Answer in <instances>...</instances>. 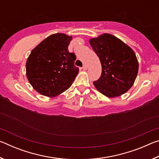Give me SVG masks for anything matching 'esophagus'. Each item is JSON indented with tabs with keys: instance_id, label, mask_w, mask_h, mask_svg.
I'll return each instance as SVG.
<instances>
[{
	"instance_id": "esophagus-1",
	"label": "esophagus",
	"mask_w": 159,
	"mask_h": 159,
	"mask_svg": "<svg viewBox=\"0 0 159 159\" xmlns=\"http://www.w3.org/2000/svg\"><path fill=\"white\" fill-rule=\"evenodd\" d=\"M83 69L84 70V71H85V70H87V69H88V67H87V66H86V65H83Z\"/></svg>"
}]
</instances>
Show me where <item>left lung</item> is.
Listing matches in <instances>:
<instances>
[{
	"label": "left lung",
	"instance_id": "8db88e82",
	"mask_svg": "<svg viewBox=\"0 0 159 159\" xmlns=\"http://www.w3.org/2000/svg\"><path fill=\"white\" fill-rule=\"evenodd\" d=\"M89 42L102 65L101 76L93 82L96 89L111 98L128 92L134 84L139 69L133 49L109 34L93 38Z\"/></svg>",
	"mask_w": 159,
	"mask_h": 159
}]
</instances>
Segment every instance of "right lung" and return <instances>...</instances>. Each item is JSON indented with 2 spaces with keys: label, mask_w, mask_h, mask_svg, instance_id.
<instances>
[{
  "label": "right lung",
  "mask_w": 159,
  "mask_h": 159,
  "mask_svg": "<svg viewBox=\"0 0 159 159\" xmlns=\"http://www.w3.org/2000/svg\"><path fill=\"white\" fill-rule=\"evenodd\" d=\"M72 39L65 34H54L31 50L26 60V74L35 90L54 98L64 93L79 74L76 56L68 46Z\"/></svg>",
  "instance_id": "right-lung-1"
}]
</instances>
